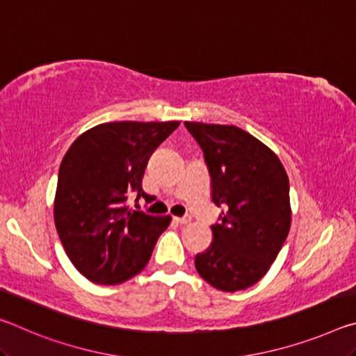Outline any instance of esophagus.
Segmentation results:
<instances>
[{"label": "esophagus", "instance_id": "obj_1", "mask_svg": "<svg viewBox=\"0 0 356 356\" xmlns=\"http://www.w3.org/2000/svg\"><path fill=\"white\" fill-rule=\"evenodd\" d=\"M174 220H176L179 225H186V222L191 221V216L190 215H184V216H177V218H174Z\"/></svg>", "mask_w": 356, "mask_h": 356}]
</instances>
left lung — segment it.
Returning a JSON list of instances; mask_svg holds the SVG:
<instances>
[{"label":"left lung","mask_w":356,"mask_h":356,"mask_svg":"<svg viewBox=\"0 0 356 356\" xmlns=\"http://www.w3.org/2000/svg\"><path fill=\"white\" fill-rule=\"evenodd\" d=\"M200 144L222 209L213 242L196 254L201 278L222 292L243 291L262 278L291 229L289 179L278 156L234 125L185 122Z\"/></svg>","instance_id":"obj_1"}]
</instances>
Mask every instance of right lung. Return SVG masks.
<instances>
[{
  "mask_svg": "<svg viewBox=\"0 0 356 356\" xmlns=\"http://www.w3.org/2000/svg\"><path fill=\"white\" fill-rule=\"evenodd\" d=\"M180 122H108L84 131L59 166L55 225L70 262L95 284L114 286L146 267L171 216L130 209L149 200L143 177L154 150ZM138 207V206H135Z\"/></svg>",
  "mask_w": 356,
  "mask_h": 356,
  "instance_id": "obj_1",
  "label": "right lung"
}]
</instances>
